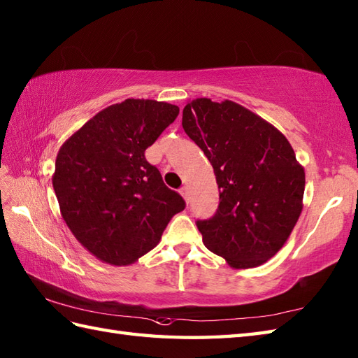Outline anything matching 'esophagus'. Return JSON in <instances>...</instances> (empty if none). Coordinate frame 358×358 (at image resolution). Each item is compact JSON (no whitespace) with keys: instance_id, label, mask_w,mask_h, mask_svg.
Returning <instances> with one entry per match:
<instances>
[{"instance_id":"1","label":"esophagus","mask_w":358,"mask_h":358,"mask_svg":"<svg viewBox=\"0 0 358 358\" xmlns=\"http://www.w3.org/2000/svg\"><path fill=\"white\" fill-rule=\"evenodd\" d=\"M180 194H181V196H183V199H185V201L189 203V187H187V186L181 187V189H180Z\"/></svg>"}]
</instances>
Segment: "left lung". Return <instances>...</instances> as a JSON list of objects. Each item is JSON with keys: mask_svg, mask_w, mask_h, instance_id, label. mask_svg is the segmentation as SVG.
<instances>
[{"mask_svg": "<svg viewBox=\"0 0 358 358\" xmlns=\"http://www.w3.org/2000/svg\"><path fill=\"white\" fill-rule=\"evenodd\" d=\"M183 129L208 157L220 189L215 215L196 227L234 269L255 268L283 248L303 209L305 169L277 127L229 100L196 98Z\"/></svg>", "mask_w": 358, "mask_h": 358, "instance_id": "obj_1", "label": "left lung"}]
</instances>
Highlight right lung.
<instances>
[{
	"mask_svg": "<svg viewBox=\"0 0 358 358\" xmlns=\"http://www.w3.org/2000/svg\"><path fill=\"white\" fill-rule=\"evenodd\" d=\"M178 112L175 104L127 98L98 112L59 148L52 177L59 210L81 246L103 263H135L185 209L144 157Z\"/></svg>",
	"mask_w": 358,
	"mask_h": 358,
	"instance_id": "1",
	"label": "right lung"
}]
</instances>
